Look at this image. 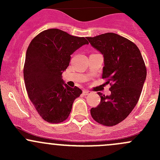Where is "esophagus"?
<instances>
[{
    "label": "esophagus",
    "instance_id": "1",
    "mask_svg": "<svg viewBox=\"0 0 160 160\" xmlns=\"http://www.w3.org/2000/svg\"><path fill=\"white\" fill-rule=\"evenodd\" d=\"M83 94H85V95H88V94H90V93H91V92L90 91V90H83Z\"/></svg>",
    "mask_w": 160,
    "mask_h": 160
}]
</instances>
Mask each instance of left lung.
I'll return each instance as SVG.
<instances>
[{
    "instance_id": "8db88e82",
    "label": "left lung",
    "mask_w": 160,
    "mask_h": 160,
    "mask_svg": "<svg viewBox=\"0 0 160 160\" xmlns=\"http://www.w3.org/2000/svg\"><path fill=\"white\" fill-rule=\"evenodd\" d=\"M91 46L104 55L102 78L110 83L111 95L98 92L101 102L92 108L93 120L114 126L125 120L138 103L146 78V67L140 50L128 38L108 32L87 37Z\"/></svg>"
}]
</instances>
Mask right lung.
<instances>
[{"label":"right lung","instance_id":"add662e5","mask_svg":"<svg viewBox=\"0 0 160 160\" xmlns=\"http://www.w3.org/2000/svg\"><path fill=\"white\" fill-rule=\"evenodd\" d=\"M84 37H77L57 28L45 30L31 41L24 65V80L30 101L43 120L64 122L74 100L82 90L67 86L62 79L70 55L83 45Z\"/></svg>","mask_w":160,"mask_h":160}]
</instances>
